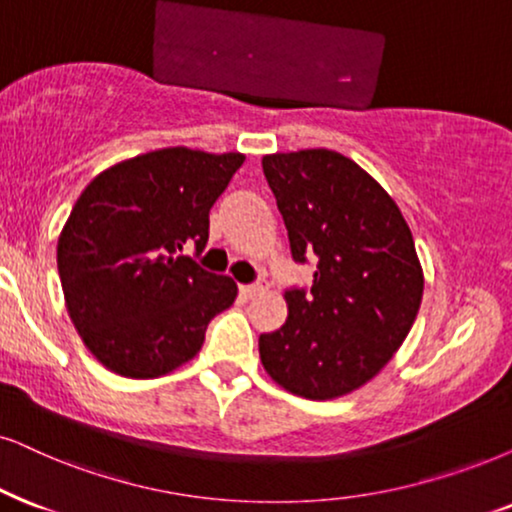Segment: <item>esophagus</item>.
Segmentation results:
<instances>
[{
  "mask_svg": "<svg viewBox=\"0 0 512 512\" xmlns=\"http://www.w3.org/2000/svg\"><path fill=\"white\" fill-rule=\"evenodd\" d=\"M262 290V283H243L241 295L243 297H255Z\"/></svg>",
  "mask_w": 512,
  "mask_h": 512,
  "instance_id": "obj_1",
  "label": "esophagus"
}]
</instances>
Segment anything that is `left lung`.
Returning a JSON list of instances; mask_svg holds the SVG:
<instances>
[{"instance_id":"obj_1","label":"left lung","mask_w":512,"mask_h":512,"mask_svg":"<svg viewBox=\"0 0 512 512\" xmlns=\"http://www.w3.org/2000/svg\"><path fill=\"white\" fill-rule=\"evenodd\" d=\"M297 264L312 286L286 288L288 319L260 335L267 373L307 399L357 390L416 321L423 271L409 224L373 177L345 155L312 148L262 158Z\"/></svg>"}]
</instances>
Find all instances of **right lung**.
I'll use <instances>...</instances> for the list:
<instances>
[{
  "label": "right lung",
  "mask_w": 512,
  "mask_h": 512,
  "mask_svg": "<svg viewBox=\"0 0 512 512\" xmlns=\"http://www.w3.org/2000/svg\"><path fill=\"white\" fill-rule=\"evenodd\" d=\"M243 160L163 148L101 172L77 198L58 238V276L70 319L103 366L127 378L170 373L234 304L236 283L196 257L210 208Z\"/></svg>",
  "instance_id": "add662e5"
}]
</instances>
